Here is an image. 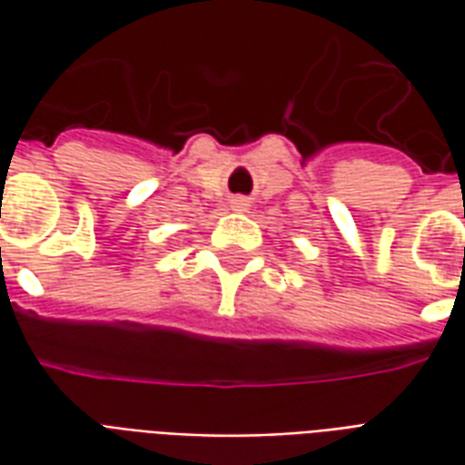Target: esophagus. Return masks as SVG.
<instances>
[{
  "label": "esophagus",
  "instance_id": "1",
  "mask_svg": "<svg viewBox=\"0 0 465 465\" xmlns=\"http://www.w3.org/2000/svg\"><path fill=\"white\" fill-rule=\"evenodd\" d=\"M229 203H232L233 212H246V209H249V202H246L243 196H233V199Z\"/></svg>",
  "mask_w": 465,
  "mask_h": 465
}]
</instances>
